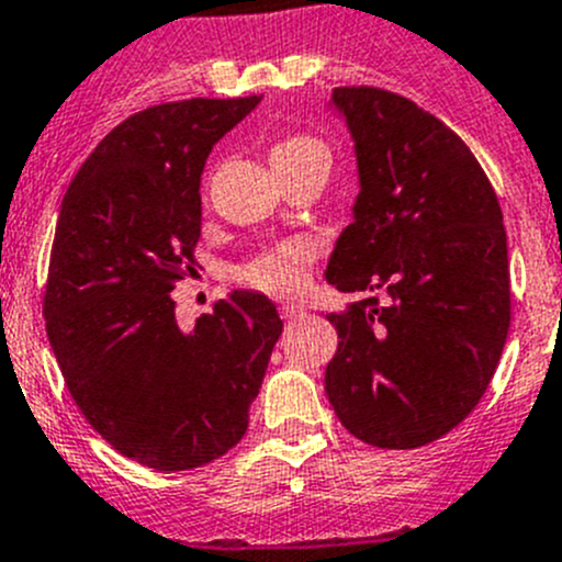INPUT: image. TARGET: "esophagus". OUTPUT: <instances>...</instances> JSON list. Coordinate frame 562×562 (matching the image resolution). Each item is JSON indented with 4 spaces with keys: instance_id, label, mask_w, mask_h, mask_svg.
Masks as SVG:
<instances>
[{
    "instance_id": "1",
    "label": "esophagus",
    "mask_w": 562,
    "mask_h": 562,
    "mask_svg": "<svg viewBox=\"0 0 562 562\" xmlns=\"http://www.w3.org/2000/svg\"><path fill=\"white\" fill-rule=\"evenodd\" d=\"M278 312H281V317H284L286 323H295V321H301V317H306V308L301 306V303H281V306H278Z\"/></svg>"
}]
</instances>
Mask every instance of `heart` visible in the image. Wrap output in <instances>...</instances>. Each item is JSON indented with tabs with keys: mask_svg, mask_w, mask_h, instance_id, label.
I'll use <instances>...</instances> for the list:
<instances>
[{
	"mask_svg": "<svg viewBox=\"0 0 562 562\" xmlns=\"http://www.w3.org/2000/svg\"><path fill=\"white\" fill-rule=\"evenodd\" d=\"M315 153H326V147H323L317 138L290 136L272 147L270 164H297L303 161V158L315 156ZM312 259H315L312 245L303 239H292L284 241V245L272 247L267 254L256 256V259L239 272V278L245 284L256 286V290L286 295V292H297L306 284V272Z\"/></svg>",
	"mask_w": 562,
	"mask_h": 562,
	"instance_id": "obj_1",
	"label": "heart"
}]
</instances>
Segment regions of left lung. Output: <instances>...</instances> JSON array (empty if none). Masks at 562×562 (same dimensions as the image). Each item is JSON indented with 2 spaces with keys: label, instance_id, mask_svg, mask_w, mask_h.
Listing matches in <instances>:
<instances>
[{
  "label": "left lung",
  "instance_id": "left-lung-1",
  "mask_svg": "<svg viewBox=\"0 0 562 562\" xmlns=\"http://www.w3.org/2000/svg\"><path fill=\"white\" fill-rule=\"evenodd\" d=\"M328 108L351 133L359 194L326 281L373 297L326 315V395L362 442L418 449L468 418L504 351L502 209L465 142L406 97L334 89Z\"/></svg>",
  "mask_w": 562,
  "mask_h": 562
}]
</instances>
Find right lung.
Wrapping results in <instances>:
<instances>
[{
	"label": "right lung",
	"instance_id": "1",
	"mask_svg": "<svg viewBox=\"0 0 562 562\" xmlns=\"http://www.w3.org/2000/svg\"><path fill=\"white\" fill-rule=\"evenodd\" d=\"M259 102L198 97L133 113L60 203L46 337L86 420L156 471L234 449L284 328L261 292L234 290L192 328L178 326L169 297L194 272L209 153Z\"/></svg>",
	"mask_w": 562,
	"mask_h": 562
}]
</instances>
